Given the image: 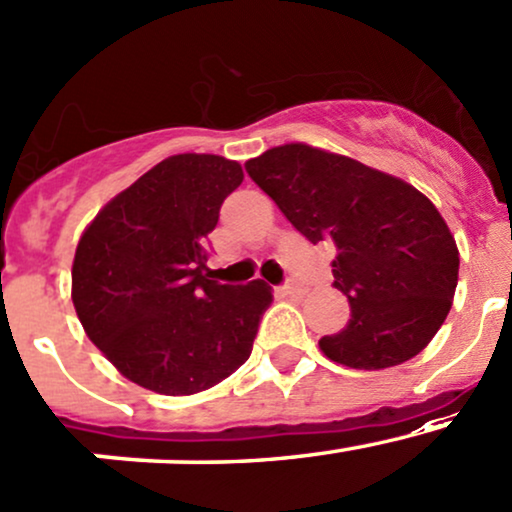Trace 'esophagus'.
<instances>
[{
    "instance_id": "34e87169",
    "label": "esophagus",
    "mask_w": 512,
    "mask_h": 512,
    "mask_svg": "<svg viewBox=\"0 0 512 512\" xmlns=\"http://www.w3.org/2000/svg\"><path fill=\"white\" fill-rule=\"evenodd\" d=\"M279 294L291 296V299H299V296L303 294V289L296 282H286L284 286H279Z\"/></svg>"
}]
</instances>
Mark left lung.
<instances>
[{
  "label": "left lung",
  "instance_id": "obj_1",
  "mask_svg": "<svg viewBox=\"0 0 512 512\" xmlns=\"http://www.w3.org/2000/svg\"><path fill=\"white\" fill-rule=\"evenodd\" d=\"M303 238L335 247V289L352 318L320 350L352 369H386L425 350L452 308L459 250L418 189L352 157L303 143L245 162Z\"/></svg>",
  "mask_w": 512,
  "mask_h": 512
}]
</instances>
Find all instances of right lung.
I'll list each match as a JSON object with an SVG mask.
<instances>
[{
  "instance_id": "right-lung-1",
  "label": "right lung",
  "mask_w": 512,
  "mask_h": 512,
  "mask_svg": "<svg viewBox=\"0 0 512 512\" xmlns=\"http://www.w3.org/2000/svg\"><path fill=\"white\" fill-rule=\"evenodd\" d=\"M243 167L172 155L97 213L77 243L72 303L84 333L133 384L165 396L216 386L252 352L272 289L209 279V233Z\"/></svg>"
}]
</instances>
